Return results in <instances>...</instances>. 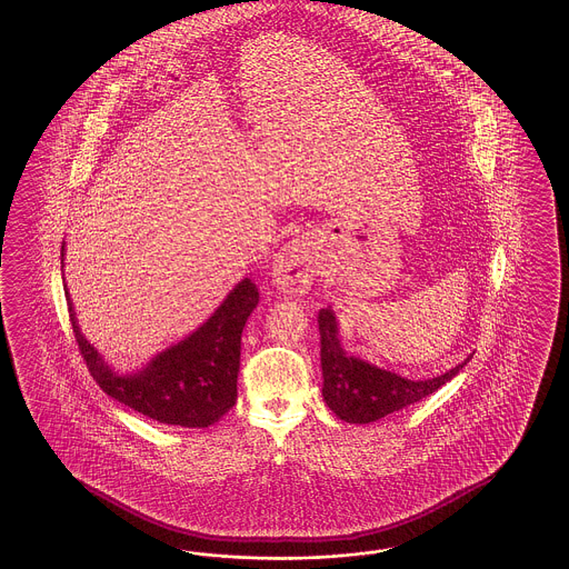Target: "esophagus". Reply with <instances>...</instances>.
<instances>
[{
    "mask_svg": "<svg viewBox=\"0 0 569 569\" xmlns=\"http://www.w3.org/2000/svg\"><path fill=\"white\" fill-rule=\"evenodd\" d=\"M273 281L277 288L283 293L292 296H302L310 290L312 286V248L309 240L298 238L288 246L281 248V252L273 260Z\"/></svg>",
    "mask_w": 569,
    "mask_h": 569,
    "instance_id": "obj_1",
    "label": "esophagus"
}]
</instances>
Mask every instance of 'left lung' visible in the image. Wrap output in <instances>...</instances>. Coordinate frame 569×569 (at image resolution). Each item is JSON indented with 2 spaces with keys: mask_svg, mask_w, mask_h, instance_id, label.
I'll return each instance as SVG.
<instances>
[{
  "mask_svg": "<svg viewBox=\"0 0 569 569\" xmlns=\"http://www.w3.org/2000/svg\"><path fill=\"white\" fill-rule=\"evenodd\" d=\"M317 321L321 333L323 398L329 409L346 423H371L430 397L440 386L455 378L469 361L466 359V362L438 378L423 381L400 378L397 373L346 355L338 338V321L333 310H319Z\"/></svg>",
  "mask_w": 569,
  "mask_h": 569,
  "instance_id": "left-lung-1",
  "label": "left lung"
}]
</instances>
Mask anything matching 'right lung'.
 <instances>
[{
  "mask_svg": "<svg viewBox=\"0 0 569 569\" xmlns=\"http://www.w3.org/2000/svg\"><path fill=\"white\" fill-rule=\"evenodd\" d=\"M67 300L79 352L108 397L158 423L181 428H208L236 405L241 331L259 305V290L248 277L202 328L160 352L133 376H119L102 361L77 326L69 292Z\"/></svg>",
  "mask_w": 569,
  "mask_h": 569,
  "instance_id": "obj_1",
  "label": "right lung"
}]
</instances>
